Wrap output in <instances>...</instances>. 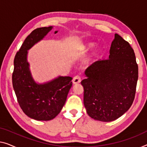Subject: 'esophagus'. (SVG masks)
<instances>
[{
  "instance_id": "34e87169",
  "label": "esophagus",
  "mask_w": 147,
  "mask_h": 147,
  "mask_svg": "<svg viewBox=\"0 0 147 147\" xmlns=\"http://www.w3.org/2000/svg\"><path fill=\"white\" fill-rule=\"evenodd\" d=\"M81 82V78L80 77V76H75L73 78V83L74 84H78V83H80Z\"/></svg>"
}]
</instances>
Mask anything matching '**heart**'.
<instances>
[{"mask_svg": "<svg viewBox=\"0 0 147 147\" xmlns=\"http://www.w3.org/2000/svg\"><path fill=\"white\" fill-rule=\"evenodd\" d=\"M92 46H93V44H92V43H90V44H89L88 45V47H86V49H88V48H90V47H92Z\"/></svg>", "mask_w": 147, "mask_h": 147, "instance_id": "obj_1", "label": "heart"}]
</instances>
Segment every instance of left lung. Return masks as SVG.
<instances>
[{
	"mask_svg": "<svg viewBox=\"0 0 147 147\" xmlns=\"http://www.w3.org/2000/svg\"><path fill=\"white\" fill-rule=\"evenodd\" d=\"M109 59L95 61L87 68L84 104L90 117L100 121H113L124 114L135 99L138 65L128 41L117 34L112 41Z\"/></svg>",
	"mask_w": 147,
	"mask_h": 147,
	"instance_id": "8db88e82",
	"label": "left lung"
}]
</instances>
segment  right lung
I'll return each instance as SVG.
<instances>
[{
	"label": "right lung",
	"mask_w": 147,
	"mask_h": 147,
	"mask_svg": "<svg viewBox=\"0 0 147 147\" xmlns=\"http://www.w3.org/2000/svg\"><path fill=\"white\" fill-rule=\"evenodd\" d=\"M52 29V26H49L32 31L16 53L14 60L12 85L18 102L26 115L39 121L51 120L60 113L72 86L73 78L70 76H59L46 84H38L30 73L27 62L28 50Z\"/></svg>",
	"instance_id": "right-lung-1"
}]
</instances>
